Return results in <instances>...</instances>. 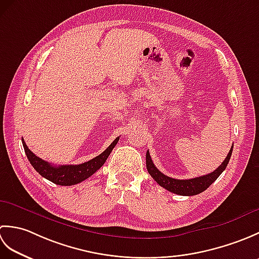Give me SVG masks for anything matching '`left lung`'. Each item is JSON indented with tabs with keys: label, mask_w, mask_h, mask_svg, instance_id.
I'll return each instance as SVG.
<instances>
[{
	"label": "left lung",
	"mask_w": 259,
	"mask_h": 259,
	"mask_svg": "<svg viewBox=\"0 0 259 259\" xmlns=\"http://www.w3.org/2000/svg\"><path fill=\"white\" fill-rule=\"evenodd\" d=\"M233 148L232 146L230 150L228 152L227 157L225 158V160L223 163L219 166L216 170H213L212 172L205 175V176H200V177H196V178H191V179H174L171 177H168V176L163 175L161 171L156 168L155 164H153L150 153L149 151H147L146 155V164H147V170L148 172L151 175V177L156 180V183L163 187L164 189H167L170 192H174V194L181 195V196H194L198 195L202 192L203 190H206L209 186H210L214 180H216L219 176L222 175V172L226 169L227 164L229 162V159L232 157V152H233Z\"/></svg>",
	"instance_id": "obj_1"
}]
</instances>
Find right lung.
<instances>
[{"instance_id":"add662e5","label":"right lung","mask_w":259,"mask_h":259,"mask_svg":"<svg viewBox=\"0 0 259 259\" xmlns=\"http://www.w3.org/2000/svg\"><path fill=\"white\" fill-rule=\"evenodd\" d=\"M118 141L119 137L115 138L112 144L102 153H100L96 158L91 159L89 161L80 164H64V166H52L51 163L42 160L41 158L35 156L27 148L23 139H22V144H23L25 155L27 159H29L30 163L42 177H45L46 179L52 181L53 184L60 186H72L91 177L97 170L100 169L103 166V163L106 162L107 158L109 157L110 152L112 151L114 146L118 144Z\"/></svg>"}]
</instances>
